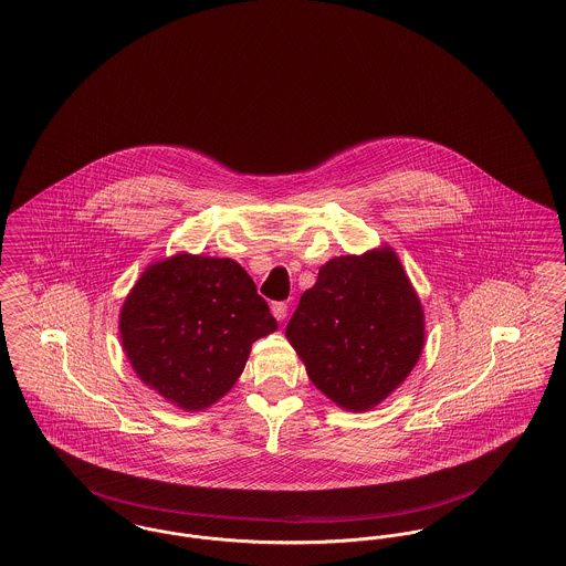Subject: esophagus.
Returning a JSON list of instances; mask_svg holds the SVG:
<instances>
[{
	"label": "esophagus",
	"mask_w": 566,
	"mask_h": 566,
	"mask_svg": "<svg viewBox=\"0 0 566 566\" xmlns=\"http://www.w3.org/2000/svg\"><path fill=\"white\" fill-rule=\"evenodd\" d=\"M286 312H289V305L284 303V301H277V303H273L272 305V314L275 319H284L286 317Z\"/></svg>",
	"instance_id": "esophagus-1"
}]
</instances>
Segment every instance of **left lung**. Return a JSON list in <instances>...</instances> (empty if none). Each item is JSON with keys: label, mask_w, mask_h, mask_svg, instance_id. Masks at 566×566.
<instances>
[{"label": "left lung", "mask_w": 566, "mask_h": 566, "mask_svg": "<svg viewBox=\"0 0 566 566\" xmlns=\"http://www.w3.org/2000/svg\"><path fill=\"white\" fill-rule=\"evenodd\" d=\"M286 339L317 389L363 412L405 384L426 345V314L389 247L326 261L307 289Z\"/></svg>", "instance_id": "left-lung-1"}]
</instances>
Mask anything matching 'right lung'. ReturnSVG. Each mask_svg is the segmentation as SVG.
I'll list each match as a JSON object with an SVG mask.
<instances>
[{
	"instance_id": "obj_1",
	"label": "right lung",
	"mask_w": 566,
	"mask_h": 566,
	"mask_svg": "<svg viewBox=\"0 0 566 566\" xmlns=\"http://www.w3.org/2000/svg\"><path fill=\"white\" fill-rule=\"evenodd\" d=\"M277 331L233 259L179 252L145 268L119 310V339L136 377L181 410L219 402L252 343Z\"/></svg>"
}]
</instances>
